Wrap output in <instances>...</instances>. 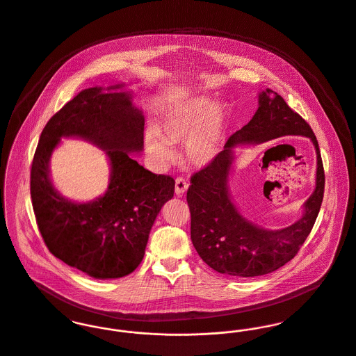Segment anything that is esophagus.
I'll return each instance as SVG.
<instances>
[{
    "label": "esophagus",
    "instance_id": "1",
    "mask_svg": "<svg viewBox=\"0 0 356 356\" xmlns=\"http://www.w3.org/2000/svg\"><path fill=\"white\" fill-rule=\"evenodd\" d=\"M188 188V181L184 177H177L176 179V184H175V191L177 195H181L187 191Z\"/></svg>",
    "mask_w": 356,
    "mask_h": 356
}]
</instances>
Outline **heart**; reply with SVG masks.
Wrapping results in <instances>:
<instances>
[{
  "mask_svg": "<svg viewBox=\"0 0 356 356\" xmlns=\"http://www.w3.org/2000/svg\"><path fill=\"white\" fill-rule=\"evenodd\" d=\"M159 134L161 136L152 131L146 135V145L156 159L169 161L173 157L169 143H186L187 159L197 166H204L218 156L221 149L220 109L207 99L188 102L165 119Z\"/></svg>",
  "mask_w": 356,
  "mask_h": 356,
  "instance_id": "heart-1",
  "label": "heart"
}]
</instances>
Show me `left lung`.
<instances>
[{"label": "left lung", "mask_w": 356, "mask_h": 356, "mask_svg": "<svg viewBox=\"0 0 356 356\" xmlns=\"http://www.w3.org/2000/svg\"><path fill=\"white\" fill-rule=\"evenodd\" d=\"M286 134L310 137L317 150V184L305 204L304 217L295 225L269 232L244 220L232 203L226 179L232 149L238 143H261ZM325 172L316 135L307 121L293 112L284 98L266 88L259 95L254 118L236 131L225 149L191 176L187 202L191 213V240L204 264L218 273L237 277L262 276L289 262L310 235L321 209Z\"/></svg>", "instance_id": "8db88e82"}]
</instances>
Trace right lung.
<instances>
[{"label": "right lung", "instance_id": "add662e5", "mask_svg": "<svg viewBox=\"0 0 356 356\" xmlns=\"http://www.w3.org/2000/svg\"><path fill=\"white\" fill-rule=\"evenodd\" d=\"M143 131L145 118L128 92L91 87L64 105L40 134L30 176L38 229L56 258L88 276L132 273L161 207L173 197V177L145 169L128 154L143 149ZM63 136H80L107 150L113 173L104 197L74 204L54 190L48 159Z\"/></svg>", "mask_w": 356, "mask_h": 356}]
</instances>
